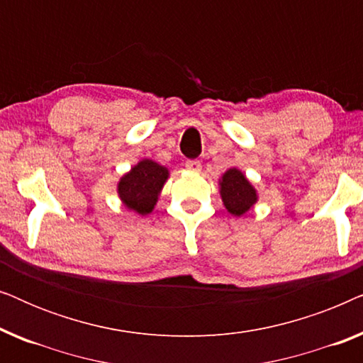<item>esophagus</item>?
Here are the masks:
<instances>
[{"instance_id":"1","label":"esophagus","mask_w":363,"mask_h":363,"mask_svg":"<svg viewBox=\"0 0 363 363\" xmlns=\"http://www.w3.org/2000/svg\"><path fill=\"white\" fill-rule=\"evenodd\" d=\"M186 168L190 172H200L201 170V162L200 160H188Z\"/></svg>"}]
</instances>
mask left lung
I'll list each match as a JSON object with an SVG mask.
<instances>
[{"instance_id": "8db88e82", "label": "left lung", "mask_w": 363, "mask_h": 363, "mask_svg": "<svg viewBox=\"0 0 363 363\" xmlns=\"http://www.w3.org/2000/svg\"><path fill=\"white\" fill-rule=\"evenodd\" d=\"M223 205L231 215L241 216L250 211L257 201V193L245 173L238 168H230L220 180Z\"/></svg>"}]
</instances>
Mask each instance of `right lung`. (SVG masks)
I'll list each match as a JSON object with an SVG mask.
<instances>
[{"label":"right lung","instance_id":"1","mask_svg":"<svg viewBox=\"0 0 363 363\" xmlns=\"http://www.w3.org/2000/svg\"><path fill=\"white\" fill-rule=\"evenodd\" d=\"M167 178V167L145 158L121 178L117 185L118 196L128 210L145 216L155 208Z\"/></svg>","mask_w":363,"mask_h":363}]
</instances>
